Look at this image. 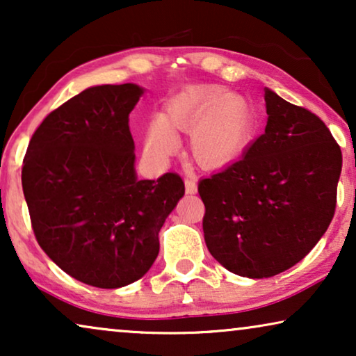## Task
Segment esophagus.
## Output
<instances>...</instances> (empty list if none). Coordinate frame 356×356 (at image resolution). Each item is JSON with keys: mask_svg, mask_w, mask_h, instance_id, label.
I'll return each instance as SVG.
<instances>
[{"mask_svg": "<svg viewBox=\"0 0 356 356\" xmlns=\"http://www.w3.org/2000/svg\"><path fill=\"white\" fill-rule=\"evenodd\" d=\"M184 188H186V194H196L197 193V184L191 178H186V181H184Z\"/></svg>", "mask_w": 356, "mask_h": 356, "instance_id": "obj_1", "label": "esophagus"}]
</instances>
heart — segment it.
I'll use <instances>...</instances> for the list:
<instances>
[{
    "mask_svg": "<svg viewBox=\"0 0 356 356\" xmlns=\"http://www.w3.org/2000/svg\"><path fill=\"white\" fill-rule=\"evenodd\" d=\"M177 131L191 133L189 145L197 162L223 167L250 147L256 116L250 104L232 92H184L168 102L163 116L150 121L145 134L149 157H167L177 147Z\"/></svg>",
    "mask_w": 356,
    "mask_h": 356,
    "instance_id": "heart-1",
    "label": "heart"
}]
</instances>
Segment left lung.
Instances as JSON below:
<instances>
[{"instance_id": "8db88e82", "label": "left lung", "mask_w": 356, "mask_h": 356, "mask_svg": "<svg viewBox=\"0 0 356 356\" xmlns=\"http://www.w3.org/2000/svg\"><path fill=\"white\" fill-rule=\"evenodd\" d=\"M264 100V134L197 186L207 250L248 279L280 274L313 250L334 217L342 172L323 120L267 87Z\"/></svg>"}]
</instances>
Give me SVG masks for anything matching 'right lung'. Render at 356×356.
Wrapping results in <instances>:
<instances>
[{
	"label": "right lung",
	"instance_id": "add662e5",
	"mask_svg": "<svg viewBox=\"0 0 356 356\" xmlns=\"http://www.w3.org/2000/svg\"><path fill=\"white\" fill-rule=\"evenodd\" d=\"M136 84L95 86L51 111L33 133L22 189L38 245L82 284L120 289L159 256V232L184 194L177 173L138 179L129 113Z\"/></svg>",
	"mask_w": 356,
	"mask_h": 356
}]
</instances>
